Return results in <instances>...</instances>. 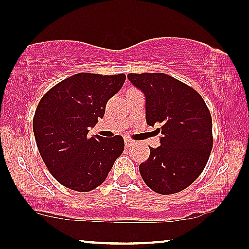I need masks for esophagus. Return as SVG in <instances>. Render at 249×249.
<instances>
[{
	"instance_id": "obj_1",
	"label": "esophagus",
	"mask_w": 249,
	"mask_h": 249,
	"mask_svg": "<svg viewBox=\"0 0 249 249\" xmlns=\"http://www.w3.org/2000/svg\"><path fill=\"white\" fill-rule=\"evenodd\" d=\"M133 143V140H130V139H124V145L125 147H130Z\"/></svg>"
}]
</instances>
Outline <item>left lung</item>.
I'll return each mask as SVG.
<instances>
[{"mask_svg": "<svg viewBox=\"0 0 249 249\" xmlns=\"http://www.w3.org/2000/svg\"><path fill=\"white\" fill-rule=\"evenodd\" d=\"M128 79L146 96L147 124H159L161 146L139 170L149 189L177 194L191 185L204 170L213 149L209 108L194 88L166 73H129Z\"/></svg>", "mask_w": 249, "mask_h": 249, "instance_id": "left-lung-1", "label": "left lung"}]
</instances>
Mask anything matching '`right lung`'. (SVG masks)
<instances>
[{
    "instance_id": "1",
    "label": "right lung",
    "mask_w": 249,
    "mask_h": 249,
    "mask_svg": "<svg viewBox=\"0 0 249 249\" xmlns=\"http://www.w3.org/2000/svg\"><path fill=\"white\" fill-rule=\"evenodd\" d=\"M125 74L82 72L55 84L42 96L33 130L45 165L61 185L88 192L106 180L124 149L121 135L89 136L106 104L122 88Z\"/></svg>"
}]
</instances>
